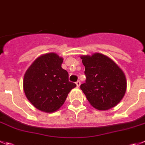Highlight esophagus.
I'll return each mask as SVG.
<instances>
[{"label": "esophagus", "instance_id": "obj_1", "mask_svg": "<svg viewBox=\"0 0 145 145\" xmlns=\"http://www.w3.org/2000/svg\"><path fill=\"white\" fill-rule=\"evenodd\" d=\"M76 85H77V87H78V88H79L80 87V81H77L76 82Z\"/></svg>", "mask_w": 145, "mask_h": 145}]
</instances>
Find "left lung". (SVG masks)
I'll use <instances>...</instances> for the list:
<instances>
[{
	"label": "left lung",
	"mask_w": 145,
	"mask_h": 145,
	"mask_svg": "<svg viewBox=\"0 0 145 145\" xmlns=\"http://www.w3.org/2000/svg\"><path fill=\"white\" fill-rule=\"evenodd\" d=\"M85 66L86 80L80 85L92 107L106 110L123 98L127 81L123 71L110 57L100 53L80 57Z\"/></svg>",
	"instance_id": "8db88e82"
}]
</instances>
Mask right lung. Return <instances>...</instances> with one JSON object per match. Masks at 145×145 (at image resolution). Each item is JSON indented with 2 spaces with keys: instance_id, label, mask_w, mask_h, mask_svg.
I'll use <instances>...</instances> for the list:
<instances>
[{
  "instance_id": "1",
  "label": "right lung",
  "mask_w": 145,
  "mask_h": 145,
  "mask_svg": "<svg viewBox=\"0 0 145 145\" xmlns=\"http://www.w3.org/2000/svg\"><path fill=\"white\" fill-rule=\"evenodd\" d=\"M63 59L50 53L38 57L26 70L23 89L31 104L42 112H53L64 104L69 92L76 85L68 80L62 68Z\"/></svg>"
}]
</instances>
